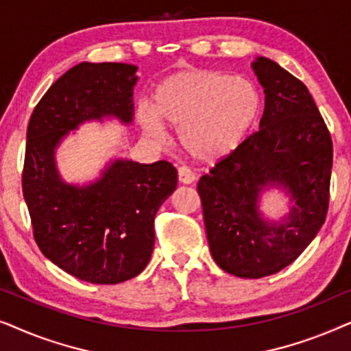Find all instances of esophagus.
I'll use <instances>...</instances> for the list:
<instances>
[{"label":"esophagus","instance_id":"1","mask_svg":"<svg viewBox=\"0 0 351 351\" xmlns=\"http://www.w3.org/2000/svg\"><path fill=\"white\" fill-rule=\"evenodd\" d=\"M177 174H179V182H180V184H184V185H190L196 180V176L193 174V172H191V169H189V167H185V166L179 167Z\"/></svg>","mask_w":351,"mask_h":351}]
</instances>
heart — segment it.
Segmentation results:
<instances>
[{
	"label": "heart",
	"mask_w": 351,
	"mask_h": 351,
	"mask_svg": "<svg viewBox=\"0 0 351 351\" xmlns=\"http://www.w3.org/2000/svg\"><path fill=\"white\" fill-rule=\"evenodd\" d=\"M262 93L251 80L208 69L179 70L165 78L153 95V110L137 119L153 141L165 126L179 131V142L196 161L217 162L238 150L262 114Z\"/></svg>",
	"instance_id": "1"
}]
</instances>
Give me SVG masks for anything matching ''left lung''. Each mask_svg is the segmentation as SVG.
I'll use <instances>...</instances> for the list:
<instances>
[{"label":"left lung","mask_w":351,"mask_h":351,"mask_svg":"<svg viewBox=\"0 0 351 351\" xmlns=\"http://www.w3.org/2000/svg\"><path fill=\"white\" fill-rule=\"evenodd\" d=\"M265 93L258 131L198 182L209 249L223 271L263 278L289 265L323 227L332 141L306 86L267 57L252 62ZM280 188L291 209L280 221L258 209Z\"/></svg>","instance_id":"obj_1"}]
</instances>
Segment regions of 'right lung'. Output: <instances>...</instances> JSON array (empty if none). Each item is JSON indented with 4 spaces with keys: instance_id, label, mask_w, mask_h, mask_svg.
<instances>
[{
    "instance_id": "obj_1",
    "label": "right lung",
    "mask_w": 351,
    "mask_h": 351,
    "mask_svg": "<svg viewBox=\"0 0 351 351\" xmlns=\"http://www.w3.org/2000/svg\"><path fill=\"white\" fill-rule=\"evenodd\" d=\"M136 71L129 64L81 62L47 89L27 129L22 190L35 241L54 265L94 285H118L147 267L155 215L176 190L177 171L167 161L117 158L89 184H69L56 153L84 123H132Z\"/></svg>"
}]
</instances>
